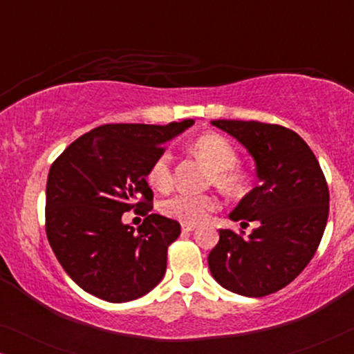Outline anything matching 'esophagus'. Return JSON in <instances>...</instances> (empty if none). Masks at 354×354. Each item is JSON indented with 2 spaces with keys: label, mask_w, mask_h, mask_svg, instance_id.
Listing matches in <instances>:
<instances>
[{
  "label": "esophagus",
  "mask_w": 354,
  "mask_h": 354,
  "mask_svg": "<svg viewBox=\"0 0 354 354\" xmlns=\"http://www.w3.org/2000/svg\"><path fill=\"white\" fill-rule=\"evenodd\" d=\"M195 229H196V224H187V222H183V224H182L183 232H193Z\"/></svg>",
  "instance_id": "1"
}]
</instances>
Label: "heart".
Wrapping results in <instances>:
<instances>
[{"mask_svg": "<svg viewBox=\"0 0 354 354\" xmlns=\"http://www.w3.org/2000/svg\"><path fill=\"white\" fill-rule=\"evenodd\" d=\"M198 156L206 161L214 174L212 180L216 185L227 192H239L243 187V174L234 166L236 153L232 145L217 133L203 135L193 143ZM147 180L153 188L164 190L172 180V156L169 151H161L149 164ZM219 207V200L212 195H192V193H176L161 203L164 216L172 217L187 224H198L206 221L212 211Z\"/></svg>", "mask_w": 354, "mask_h": 354, "instance_id": "1", "label": "heart"}]
</instances>
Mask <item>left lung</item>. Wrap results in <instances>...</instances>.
<instances>
[{
    "mask_svg": "<svg viewBox=\"0 0 354 354\" xmlns=\"http://www.w3.org/2000/svg\"><path fill=\"white\" fill-rule=\"evenodd\" d=\"M211 124L248 149L259 185L229 216L256 221L258 227L248 236L221 229L207 264L224 288L266 297L297 279L316 253L328 217L326 177L311 148L293 130L258 120Z\"/></svg>",
    "mask_w": 354,
    "mask_h": 354,
    "instance_id": "8db88e82",
    "label": "left lung"
}]
</instances>
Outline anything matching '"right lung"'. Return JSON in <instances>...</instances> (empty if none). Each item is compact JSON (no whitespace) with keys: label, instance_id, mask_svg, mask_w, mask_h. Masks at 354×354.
<instances>
[{"label":"right lung","instance_id":"obj_1","mask_svg":"<svg viewBox=\"0 0 354 354\" xmlns=\"http://www.w3.org/2000/svg\"><path fill=\"white\" fill-rule=\"evenodd\" d=\"M195 124H106L72 142L51 164L46 182V236L57 261L86 293L132 301L156 287L180 224L153 209L147 182L162 143ZM130 209L145 219L124 225Z\"/></svg>","mask_w":354,"mask_h":354}]
</instances>
